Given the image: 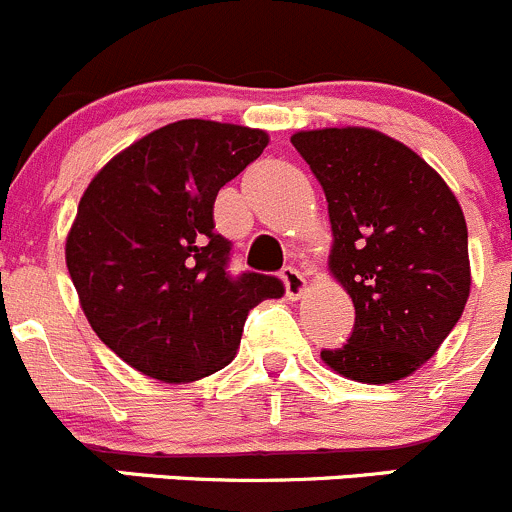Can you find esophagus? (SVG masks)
I'll use <instances>...</instances> for the list:
<instances>
[{"label": "esophagus", "instance_id": "obj_1", "mask_svg": "<svg viewBox=\"0 0 512 512\" xmlns=\"http://www.w3.org/2000/svg\"><path fill=\"white\" fill-rule=\"evenodd\" d=\"M280 277H282V282H285L289 299L302 297L304 289H307V280H304V275L297 270V267H285V270L280 272Z\"/></svg>", "mask_w": 512, "mask_h": 512}]
</instances>
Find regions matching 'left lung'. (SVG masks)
<instances>
[{
    "instance_id": "obj_1",
    "label": "left lung",
    "mask_w": 512,
    "mask_h": 512,
    "mask_svg": "<svg viewBox=\"0 0 512 512\" xmlns=\"http://www.w3.org/2000/svg\"><path fill=\"white\" fill-rule=\"evenodd\" d=\"M292 146L329 205V270L354 302V332L322 361L364 384L426 364L471 294L468 227L446 180L374 128L299 131Z\"/></svg>"
}]
</instances>
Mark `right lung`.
<instances>
[{"label":"right lung","instance_id":"right-lung-1","mask_svg":"<svg viewBox=\"0 0 512 512\" xmlns=\"http://www.w3.org/2000/svg\"><path fill=\"white\" fill-rule=\"evenodd\" d=\"M270 143L235 123H168L108 160L66 237V267L91 329L128 366L188 384L227 366L252 307L282 297L277 277L227 275L218 190Z\"/></svg>","mask_w":512,"mask_h":512}]
</instances>
